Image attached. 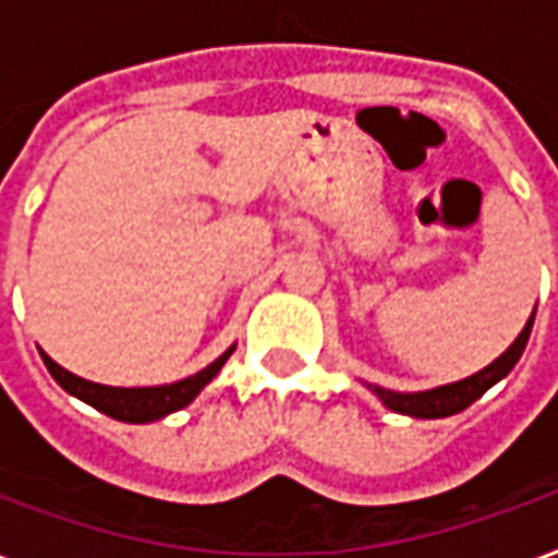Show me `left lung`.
I'll list each match as a JSON object with an SVG mask.
<instances>
[{
  "instance_id": "left-lung-1",
  "label": "left lung",
  "mask_w": 558,
  "mask_h": 558,
  "mask_svg": "<svg viewBox=\"0 0 558 558\" xmlns=\"http://www.w3.org/2000/svg\"><path fill=\"white\" fill-rule=\"evenodd\" d=\"M532 323H535V314L529 316V323L523 326V331L517 335L514 343H511L496 362L487 364L478 374L460 379V383L430 388V391H412V395H400V391H388V388L379 386H371V391L386 403L388 410L400 412V415H412V418H448V415H454V412H463L466 407H472L487 388H493L499 379H505V376L514 371V364L520 362V355L526 350Z\"/></svg>"
}]
</instances>
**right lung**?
<instances>
[{"label": "right lung", "instance_id": "right-lung-1", "mask_svg": "<svg viewBox=\"0 0 558 558\" xmlns=\"http://www.w3.org/2000/svg\"><path fill=\"white\" fill-rule=\"evenodd\" d=\"M235 347L223 352L220 359L203 367L199 374L187 376V379H179V383H170V386H148V388H116V386H101V383H89V379H83V376H74L65 367H59V364L41 352L44 364H47V371L53 374V379L59 386L65 388L68 395H74L83 403H89L104 415H110L116 421H128V424H148V421H158L163 415H170V412L182 410L187 407L191 400L203 391V388L218 376V371L227 364V359L232 355Z\"/></svg>", "mask_w": 558, "mask_h": 558}]
</instances>
